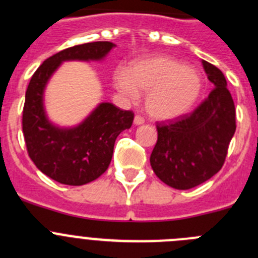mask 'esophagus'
<instances>
[{"instance_id": "esophagus-1", "label": "esophagus", "mask_w": 258, "mask_h": 258, "mask_svg": "<svg viewBox=\"0 0 258 258\" xmlns=\"http://www.w3.org/2000/svg\"><path fill=\"white\" fill-rule=\"evenodd\" d=\"M143 122H145V118H143L142 116L137 115L136 117H134V124L136 125H142Z\"/></svg>"}]
</instances>
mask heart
Listing matches in <instances>:
<instances>
[{"label": "heart", "mask_w": 258, "mask_h": 258, "mask_svg": "<svg viewBox=\"0 0 258 258\" xmlns=\"http://www.w3.org/2000/svg\"><path fill=\"white\" fill-rule=\"evenodd\" d=\"M117 90L132 101L138 92L149 93L147 112L159 120H170L188 112L203 90L200 75L183 61L166 55H152L133 61L127 72L115 75Z\"/></svg>", "instance_id": "heart-1"}]
</instances>
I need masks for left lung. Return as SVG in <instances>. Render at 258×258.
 Segmentation results:
<instances>
[{"instance_id": "8db88e82", "label": "left lung", "mask_w": 258, "mask_h": 258, "mask_svg": "<svg viewBox=\"0 0 258 258\" xmlns=\"http://www.w3.org/2000/svg\"><path fill=\"white\" fill-rule=\"evenodd\" d=\"M202 63L214 89L191 113L157 122V142L150 156L155 174L177 190L202 184L222 168L236 129L226 79L216 66Z\"/></svg>"}]
</instances>
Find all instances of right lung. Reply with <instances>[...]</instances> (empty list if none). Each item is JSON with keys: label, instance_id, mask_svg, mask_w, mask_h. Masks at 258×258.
I'll return each instance as SVG.
<instances>
[{"label": "right lung", "instance_id": "add662e5", "mask_svg": "<svg viewBox=\"0 0 258 258\" xmlns=\"http://www.w3.org/2000/svg\"><path fill=\"white\" fill-rule=\"evenodd\" d=\"M115 45L97 41L56 52L37 68L26 92L23 134L29 157L54 181L81 186L101 177L108 168L117 136L133 124L134 113L104 102L75 127H58L44 108V90L66 60H102Z\"/></svg>", "mask_w": 258, "mask_h": 258}]
</instances>
